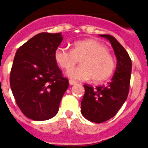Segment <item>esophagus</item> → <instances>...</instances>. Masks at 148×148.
<instances>
[{
	"instance_id": "obj_1",
	"label": "esophagus",
	"mask_w": 148,
	"mask_h": 148,
	"mask_svg": "<svg viewBox=\"0 0 148 148\" xmlns=\"http://www.w3.org/2000/svg\"><path fill=\"white\" fill-rule=\"evenodd\" d=\"M69 84L70 85H75V84H76V82L74 81V80H72V79H70Z\"/></svg>"
}]
</instances>
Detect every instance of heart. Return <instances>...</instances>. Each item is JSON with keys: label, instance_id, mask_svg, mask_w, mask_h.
<instances>
[{"label": "heart", "instance_id": "obj_1", "mask_svg": "<svg viewBox=\"0 0 148 148\" xmlns=\"http://www.w3.org/2000/svg\"><path fill=\"white\" fill-rule=\"evenodd\" d=\"M56 62L69 71L81 60L82 66L70 70L68 76L76 80L91 79L101 82L108 79L115 68L114 58L102 43L95 39H85L73 43L72 49L58 47L55 50Z\"/></svg>", "mask_w": 148, "mask_h": 148}]
</instances>
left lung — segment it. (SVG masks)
Here are the masks:
<instances>
[{
    "label": "left lung",
    "mask_w": 148,
    "mask_h": 148,
    "mask_svg": "<svg viewBox=\"0 0 148 148\" xmlns=\"http://www.w3.org/2000/svg\"><path fill=\"white\" fill-rule=\"evenodd\" d=\"M111 43L117 58V67L110 82L94 88L84 84L85 94L81 102V114L90 121L102 123L114 117L128 97L132 61L125 49L109 34H100Z\"/></svg>",
    "instance_id": "8db88e82"
}]
</instances>
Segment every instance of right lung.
Here are the masks:
<instances>
[{
  "mask_svg": "<svg viewBox=\"0 0 148 148\" xmlns=\"http://www.w3.org/2000/svg\"><path fill=\"white\" fill-rule=\"evenodd\" d=\"M63 40L61 33L42 32L17 49L10 73V86L17 106L26 117L45 121L58 114L69 80L55 61Z\"/></svg>",
  "mask_w": 148,
  "mask_h": 148,
  "instance_id": "obj_1",
  "label": "right lung"
}]
</instances>
